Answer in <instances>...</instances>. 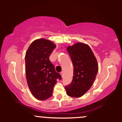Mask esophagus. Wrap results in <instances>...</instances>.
I'll use <instances>...</instances> for the list:
<instances>
[{
    "mask_svg": "<svg viewBox=\"0 0 122 122\" xmlns=\"http://www.w3.org/2000/svg\"><path fill=\"white\" fill-rule=\"evenodd\" d=\"M61 76H62V77H63V75H64V74H63V71H62L61 72Z\"/></svg>",
    "mask_w": 122,
    "mask_h": 122,
    "instance_id": "obj_1",
    "label": "esophagus"
}]
</instances>
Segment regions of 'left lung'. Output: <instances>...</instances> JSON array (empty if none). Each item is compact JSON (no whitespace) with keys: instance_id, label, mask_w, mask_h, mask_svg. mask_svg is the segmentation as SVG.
Returning a JSON list of instances; mask_svg holds the SVG:
<instances>
[{"instance_id":"left-lung-1","label":"left lung","mask_w":122,"mask_h":122,"mask_svg":"<svg viewBox=\"0 0 122 122\" xmlns=\"http://www.w3.org/2000/svg\"><path fill=\"white\" fill-rule=\"evenodd\" d=\"M74 66L73 80L65 86L67 95L82 96L92 86L98 71L97 61L91 48L86 44L77 43L67 48Z\"/></svg>"}]
</instances>
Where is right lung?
<instances>
[{"instance_id": "obj_1", "label": "right lung", "mask_w": 122, "mask_h": 122, "mask_svg": "<svg viewBox=\"0 0 122 122\" xmlns=\"http://www.w3.org/2000/svg\"><path fill=\"white\" fill-rule=\"evenodd\" d=\"M55 48V44L50 41L38 39L30 44L25 54L27 83L32 95L38 100L51 97L57 79H62L49 60Z\"/></svg>"}]
</instances>
